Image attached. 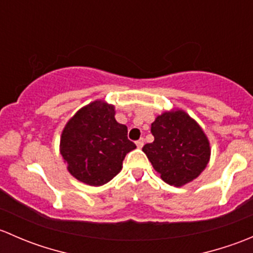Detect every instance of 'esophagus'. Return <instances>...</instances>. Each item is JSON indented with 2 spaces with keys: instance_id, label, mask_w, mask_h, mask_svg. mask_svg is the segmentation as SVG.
I'll return each mask as SVG.
<instances>
[{
  "instance_id": "esophagus-1",
  "label": "esophagus",
  "mask_w": 253,
  "mask_h": 253,
  "mask_svg": "<svg viewBox=\"0 0 253 253\" xmlns=\"http://www.w3.org/2000/svg\"><path fill=\"white\" fill-rule=\"evenodd\" d=\"M136 144H137V147H138V148H142L143 145H144V139L141 138V139H139V141L136 142Z\"/></svg>"
}]
</instances>
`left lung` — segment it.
<instances>
[{
  "instance_id": "8db88e82",
  "label": "left lung",
  "mask_w": 253,
  "mask_h": 253,
  "mask_svg": "<svg viewBox=\"0 0 253 253\" xmlns=\"http://www.w3.org/2000/svg\"><path fill=\"white\" fill-rule=\"evenodd\" d=\"M150 131L154 142L142 150L165 182L180 187L205 170L211 155L208 138L185 111L164 112Z\"/></svg>"
}]
</instances>
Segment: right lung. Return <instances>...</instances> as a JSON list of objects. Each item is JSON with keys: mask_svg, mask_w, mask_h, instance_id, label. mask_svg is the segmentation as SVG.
Returning <instances> with one entry per match:
<instances>
[{"mask_svg": "<svg viewBox=\"0 0 253 253\" xmlns=\"http://www.w3.org/2000/svg\"><path fill=\"white\" fill-rule=\"evenodd\" d=\"M134 148L127 138V127L115 120L114 106L100 100L82 108L67 122L60 144L68 171L90 186H101L115 177Z\"/></svg>", "mask_w": 253, "mask_h": 253, "instance_id": "add662e5", "label": "right lung"}]
</instances>
